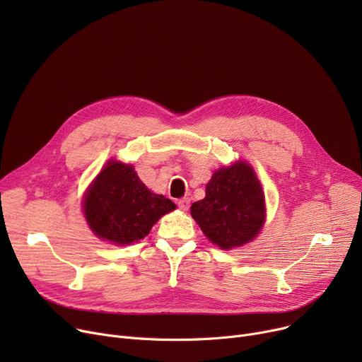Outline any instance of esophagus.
Segmentation results:
<instances>
[{
  "mask_svg": "<svg viewBox=\"0 0 362 362\" xmlns=\"http://www.w3.org/2000/svg\"><path fill=\"white\" fill-rule=\"evenodd\" d=\"M189 204H191V201H189V198H182V199L177 201V206L180 208L182 211H187Z\"/></svg>",
  "mask_w": 362,
  "mask_h": 362,
  "instance_id": "34e87169",
  "label": "esophagus"
}]
</instances>
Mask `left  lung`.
I'll use <instances>...</instances> for the list:
<instances>
[{"label": "left lung", "instance_id": "1", "mask_svg": "<svg viewBox=\"0 0 362 362\" xmlns=\"http://www.w3.org/2000/svg\"><path fill=\"white\" fill-rule=\"evenodd\" d=\"M191 214L204 235L220 250H232L255 239L265 221L261 183L246 161L221 167L205 186V198Z\"/></svg>", "mask_w": 362, "mask_h": 362}]
</instances>
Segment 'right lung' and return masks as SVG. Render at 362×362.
Instances as JSON below:
<instances>
[{
  "label": "right lung",
  "mask_w": 362,
  "mask_h": 362,
  "mask_svg": "<svg viewBox=\"0 0 362 362\" xmlns=\"http://www.w3.org/2000/svg\"><path fill=\"white\" fill-rule=\"evenodd\" d=\"M175 208V202L149 191L132 164L112 160L95 177L83 198L90 230L117 245L144 239L152 226Z\"/></svg>",
  "instance_id": "1"
}]
</instances>
